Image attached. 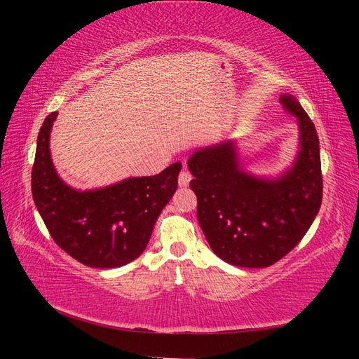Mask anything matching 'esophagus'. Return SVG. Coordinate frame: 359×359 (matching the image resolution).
<instances>
[{
    "label": "esophagus",
    "instance_id": "obj_1",
    "mask_svg": "<svg viewBox=\"0 0 359 359\" xmlns=\"http://www.w3.org/2000/svg\"><path fill=\"white\" fill-rule=\"evenodd\" d=\"M191 179H193L191 172H189L187 168L184 166V170H182L180 174H179V185L180 187H188L189 182H191Z\"/></svg>",
    "mask_w": 359,
    "mask_h": 359
}]
</instances>
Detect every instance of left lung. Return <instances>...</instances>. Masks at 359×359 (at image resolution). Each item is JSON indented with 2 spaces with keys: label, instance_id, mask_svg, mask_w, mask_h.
<instances>
[{
  "label": "left lung",
  "instance_id": "1",
  "mask_svg": "<svg viewBox=\"0 0 359 359\" xmlns=\"http://www.w3.org/2000/svg\"><path fill=\"white\" fill-rule=\"evenodd\" d=\"M280 103L297 117L301 151L279 179L243 172L231 140L197 151L188 160L197 220L211 250L231 265L262 269L280 261L306 236L321 208L316 128L294 97L282 95Z\"/></svg>",
  "mask_w": 359,
  "mask_h": 359
}]
</instances>
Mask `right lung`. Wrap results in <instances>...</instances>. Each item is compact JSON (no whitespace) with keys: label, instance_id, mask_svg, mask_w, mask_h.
Instances as JSON below:
<instances>
[{"label":"right lung","instance_id":"obj_1","mask_svg":"<svg viewBox=\"0 0 359 359\" xmlns=\"http://www.w3.org/2000/svg\"><path fill=\"white\" fill-rule=\"evenodd\" d=\"M57 112L38 133L32 197L52 239L67 255L94 269H117L147 248L160 212L177 189L182 163L151 177H131L108 188L77 191L58 177L49 152Z\"/></svg>","mask_w":359,"mask_h":359}]
</instances>
